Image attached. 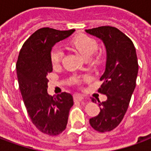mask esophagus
Segmentation results:
<instances>
[{
	"mask_svg": "<svg viewBox=\"0 0 151 151\" xmlns=\"http://www.w3.org/2000/svg\"><path fill=\"white\" fill-rule=\"evenodd\" d=\"M73 99H74L75 101H81V100L83 99V97H82V95H73Z\"/></svg>",
	"mask_w": 151,
	"mask_h": 151,
	"instance_id": "esophagus-1",
	"label": "esophagus"
}]
</instances>
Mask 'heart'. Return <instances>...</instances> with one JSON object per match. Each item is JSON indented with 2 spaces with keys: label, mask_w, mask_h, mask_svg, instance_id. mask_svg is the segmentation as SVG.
Masks as SVG:
<instances>
[{
  "label": "heart",
  "mask_w": 151,
  "mask_h": 151,
  "mask_svg": "<svg viewBox=\"0 0 151 151\" xmlns=\"http://www.w3.org/2000/svg\"><path fill=\"white\" fill-rule=\"evenodd\" d=\"M70 43L73 47H74L78 52L82 55L85 59H89L92 56V55L98 49V43L94 39L89 37L86 35H79L74 38H73ZM64 56V52L61 47H54L51 51L50 57L51 61L53 65H58ZM78 78L73 77V82H77Z\"/></svg>",
  "instance_id": "obj_1"
}]
</instances>
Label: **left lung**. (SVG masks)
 Here are the masks:
<instances>
[{
  "mask_svg": "<svg viewBox=\"0 0 151 151\" xmlns=\"http://www.w3.org/2000/svg\"><path fill=\"white\" fill-rule=\"evenodd\" d=\"M86 32L100 39L107 52L106 68L100 78L103 83L99 92L108 99L102 103L98 99L100 111L90 119V124L98 132H109L123 120L136 86L138 72L136 49L132 40L113 27H99ZM91 100L95 101L93 98Z\"/></svg>",
  "mask_w": 151,
  "mask_h": 151,
  "instance_id": "obj_1",
  "label": "left lung"
}]
</instances>
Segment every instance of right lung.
<instances>
[{"mask_svg":"<svg viewBox=\"0 0 151 151\" xmlns=\"http://www.w3.org/2000/svg\"><path fill=\"white\" fill-rule=\"evenodd\" d=\"M75 30L58 31L43 27L31 35L22 47L16 65L19 89L32 123L40 132L56 136L65 129L73 96L63 92L47 94V74L52 71V47Z\"/></svg>","mask_w":151,"mask_h":151,"instance_id":"1","label":"right lung"}]
</instances>
